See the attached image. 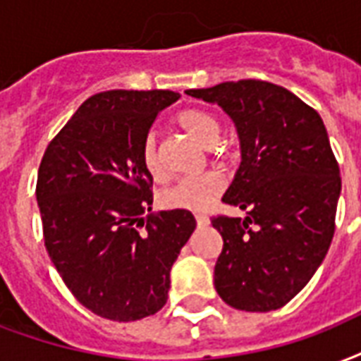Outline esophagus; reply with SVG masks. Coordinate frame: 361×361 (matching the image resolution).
I'll return each mask as SVG.
<instances>
[{"label":"esophagus","instance_id":"esophagus-1","mask_svg":"<svg viewBox=\"0 0 361 361\" xmlns=\"http://www.w3.org/2000/svg\"><path fill=\"white\" fill-rule=\"evenodd\" d=\"M195 219H197V224H199L200 227H206V225L210 224V219H208V216H204V214H197Z\"/></svg>","mask_w":361,"mask_h":361}]
</instances>
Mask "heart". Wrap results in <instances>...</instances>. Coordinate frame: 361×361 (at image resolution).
<instances>
[{
	"mask_svg": "<svg viewBox=\"0 0 361 361\" xmlns=\"http://www.w3.org/2000/svg\"><path fill=\"white\" fill-rule=\"evenodd\" d=\"M178 125L195 137L199 144L210 147L219 137V121L206 109L189 107L178 115ZM142 162L145 170L153 178L162 176V162L159 155L155 132H149L142 144ZM224 178L214 172L197 176V178H181L161 192V204L170 210L202 212L224 192Z\"/></svg>",
	"mask_w": 361,
	"mask_h": 361,
	"instance_id": "heart-1",
	"label": "heart"
}]
</instances>
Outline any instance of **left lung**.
<instances>
[{
    "label": "left lung",
    "instance_id": "left-lung-1",
    "mask_svg": "<svg viewBox=\"0 0 361 361\" xmlns=\"http://www.w3.org/2000/svg\"><path fill=\"white\" fill-rule=\"evenodd\" d=\"M185 92L221 107L240 140L224 202L246 217H212L224 238L214 286L233 309H280L309 284L335 233L341 176L324 121L293 92L257 79Z\"/></svg>",
    "mask_w": 361,
    "mask_h": 361
}]
</instances>
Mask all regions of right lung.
<instances>
[{
	"mask_svg": "<svg viewBox=\"0 0 361 361\" xmlns=\"http://www.w3.org/2000/svg\"><path fill=\"white\" fill-rule=\"evenodd\" d=\"M172 90L90 96L47 145L37 206L49 257L82 307L114 322L159 312L170 269L197 227L189 210L149 214L142 144Z\"/></svg>",
	"mask_w": 361,
	"mask_h": 361,
	"instance_id": "right-lung-1",
	"label": "right lung"
}]
</instances>
